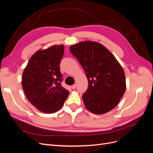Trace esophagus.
Segmentation results:
<instances>
[{
  "mask_svg": "<svg viewBox=\"0 0 153 153\" xmlns=\"http://www.w3.org/2000/svg\"><path fill=\"white\" fill-rule=\"evenodd\" d=\"M76 84H74V85H71V89H75V88H76Z\"/></svg>",
  "mask_w": 153,
  "mask_h": 153,
  "instance_id": "34e87169",
  "label": "esophagus"
}]
</instances>
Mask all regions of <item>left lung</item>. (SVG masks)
Here are the masks:
<instances>
[{
    "label": "left lung",
    "instance_id": "8db88e82",
    "mask_svg": "<svg viewBox=\"0 0 153 153\" xmlns=\"http://www.w3.org/2000/svg\"><path fill=\"white\" fill-rule=\"evenodd\" d=\"M71 53L84 68L89 87L82 96L86 108L103 114L115 108L126 91L123 69L103 45L85 41L71 45Z\"/></svg>",
    "mask_w": 153,
    "mask_h": 153
}]
</instances>
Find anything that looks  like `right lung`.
<instances>
[{"label": "right lung", "instance_id": "obj_1", "mask_svg": "<svg viewBox=\"0 0 153 153\" xmlns=\"http://www.w3.org/2000/svg\"><path fill=\"white\" fill-rule=\"evenodd\" d=\"M63 45L39 50L32 55L22 74V84L27 98L41 112H56L62 108L69 91L61 82L60 62Z\"/></svg>", "mask_w": 153, "mask_h": 153}]
</instances>
